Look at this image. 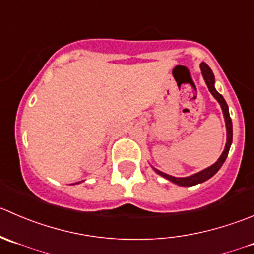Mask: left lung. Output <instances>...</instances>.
Masks as SVG:
<instances>
[{
    "mask_svg": "<svg viewBox=\"0 0 254 254\" xmlns=\"http://www.w3.org/2000/svg\"><path fill=\"white\" fill-rule=\"evenodd\" d=\"M200 69H201V74L202 77H204L205 82H206L207 87H209V91L211 92V95L217 100V102L220 104L221 110H222V114L223 117H225V124H226V132H227V140H226V145H225V149H223L222 154L220 155L216 163H213L212 165H210L209 168L206 169L201 170L199 173H195V174L190 175V177H185V178H177V177H172L169 174H165V173L160 172V170L155 169L154 167H152L154 169V172L157 174L162 175L163 178H165L169 182L174 183V184L179 185V187H194L196 184H201V183L206 182L207 179L213 177L216 173L220 170V168L222 167V164L225 163L226 158H227L228 152H230V148L231 144H232V121H231V117H230V112H228V106L226 104L225 99L221 94H218L217 90L215 89V76H213V72L212 70L207 66L206 63H201L200 64Z\"/></svg>",
    "mask_w": 254,
    "mask_h": 254,
    "instance_id": "8db88e82",
    "label": "left lung"
}]
</instances>
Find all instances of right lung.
Masks as SVG:
<instances>
[{
    "label": "right lung",
    "instance_id": "right-lung-1",
    "mask_svg": "<svg viewBox=\"0 0 254 254\" xmlns=\"http://www.w3.org/2000/svg\"><path fill=\"white\" fill-rule=\"evenodd\" d=\"M75 184H79V183H75Z\"/></svg>",
    "mask_w": 254,
    "mask_h": 254
}]
</instances>
